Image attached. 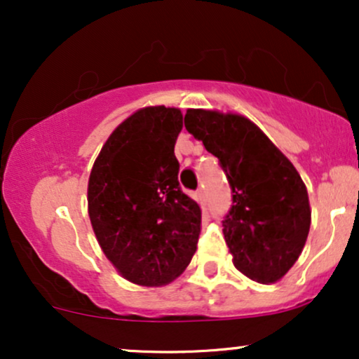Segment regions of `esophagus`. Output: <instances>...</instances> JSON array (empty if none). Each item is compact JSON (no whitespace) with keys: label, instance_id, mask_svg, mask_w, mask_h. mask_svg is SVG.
<instances>
[{"label":"esophagus","instance_id":"esophagus-1","mask_svg":"<svg viewBox=\"0 0 359 359\" xmlns=\"http://www.w3.org/2000/svg\"><path fill=\"white\" fill-rule=\"evenodd\" d=\"M196 196L197 199H199L201 204H205V201H208V197H205V191H204V185H201L199 189L196 191Z\"/></svg>","mask_w":359,"mask_h":359}]
</instances>
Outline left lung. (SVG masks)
Wrapping results in <instances>:
<instances>
[{"label":"left lung","mask_w":359,"mask_h":359,"mask_svg":"<svg viewBox=\"0 0 359 359\" xmlns=\"http://www.w3.org/2000/svg\"><path fill=\"white\" fill-rule=\"evenodd\" d=\"M184 123L217 156L231 187L222 233L234 266L259 283L277 282L297 262L311 228L299 172L245 116L187 109Z\"/></svg>","instance_id":"left-lung-1"}]
</instances>
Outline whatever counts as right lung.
<instances>
[{
  "label": "right lung",
  "mask_w": 359,
  "mask_h": 359,
  "mask_svg": "<svg viewBox=\"0 0 359 359\" xmlns=\"http://www.w3.org/2000/svg\"><path fill=\"white\" fill-rule=\"evenodd\" d=\"M182 113L154 106L111 133L89 177V217L102 251L138 285H165L185 270L201 234V208L179 184L174 154Z\"/></svg>",
  "instance_id": "add662e5"
}]
</instances>
